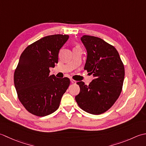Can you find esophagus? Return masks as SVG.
Masks as SVG:
<instances>
[{
    "instance_id": "esophagus-1",
    "label": "esophagus",
    "mask_w": 146,
    "mask_h": 146,
    "mask_svg": "<svg viewBox=\"0 0 146 146\" xmlns=\"http://www.w3.org/2000/svg\"><path fill=\"white\" fill-rule=\"evenodd\" d=\"M70 82H71V83H72V84H76V81H74V80H73L72 79H70Z\"/></svg>"
}]
</instances>
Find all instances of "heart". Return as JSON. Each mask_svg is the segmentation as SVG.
<instances>
[{
  "label": "heart",
  "instance_id": "b5f03b06",
  "mask_svg": "<svg viewBox=\"0 0 146 146\" xmlns=\"http://www.w3.org/2000/svg\"><path fill=\"white\" fill-rule=\"evenodd\" d=\"M76 47H77V46H76Z\"/></svg>",
  "mask_w": 146,
  "mask_h": 146
}]
</instances>
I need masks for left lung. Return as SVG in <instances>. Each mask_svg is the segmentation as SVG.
I'll use <instances>...</instances> for the list:
<instances>
[{"instance_id": "left-lung-1", "label": "left lung", "mask_w": 146, "mask_h": 146, "mask_svg": "<svg viewBox=\"0 0 146 146\" xmlns=\"http://www.w3.org/2000/svg\"><path fill=\"white\" fill-rule=\"evenodd\" d=\"M81 40L87 50L84 70L94 77L90 84L77 83L80 92L75 97L83 110L100 115L111 108L122 90L125 69L115 47L96 36L84 35Z\"/></svg>"}]
</instances>
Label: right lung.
I'll return each instance as SVG.
<instances>
[{"label":"right lung","instance_id":"right-lung-1","mask_svg":"<svg viewBox=\"0 0 146 146\" xmlns=\"http://www.w3.org/2000/svg\"><path fill=\"white\" fill-rule=\"evenodd\" d=\"M69 35H53L28 46L21 55L14 82L20 102L26 110L38 117L55 111L69 88L67 77L50 76V68L58 63L59 50Z\"/></svg>","mask_w":146,"mask_h":146}]
</instances>
